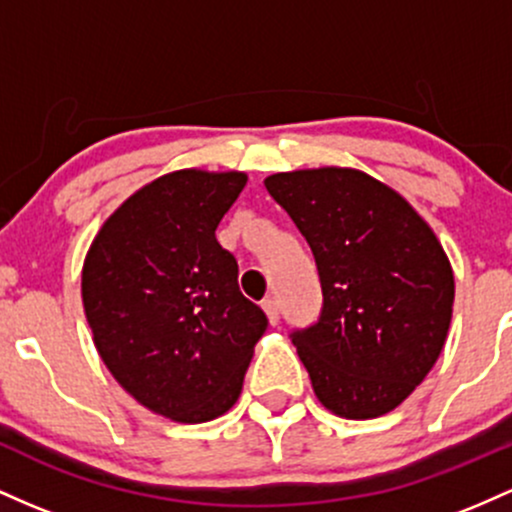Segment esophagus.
<instances>
[{"label":"esophagus","mask_w":512,"mask_h":512,"mask_svg":"<svg viewBox=\"0 0 512 512\" xmlns=\"http://www.w3.org/2000/svg\"><path fill=\"white\" fill-rule=\"evenodd\" d=\"M263 312L268 314V321L275 326L280 321V302L275 297H268V300H263Z\"/></svg>","instance_id":"34e87169"}]
</instances>
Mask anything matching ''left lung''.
<instances>
[{
  "instance_id": "1",
  "label": "left lung",
  "mask_w": 512,
  "mask_h": 512,
  "mask_svg": "<svg viewBox=\"0 0 512 512\" xmlns=\"http://www.w3.org/2000/svg\"><path fill=\"white\" fill-rule=\"evenodd\" d=\"M263 183L319 271V317L290 333L314 394L343 418L396 409L435 365L450 329L455 278L438 237L363 171L329 166Z\"/></svg>"
}]
</instances>
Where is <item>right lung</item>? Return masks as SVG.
I'll return each instance as SVG.
<instances>
[{
  "label": "right lung",
  "mask_w": 512,
  "mask_h": 512,
  "mask_svg": "<svg viewBox=\"0 0 512 512\" xmlns=\"http://www.w3.org/2000/svg\"><path fill=\"white\" fill-rule=\"evenodd\" d=\"M239 171H174L130 195L82 271L86 321L125 392L159 416L203 423L239 399L268 317L239 292L215 229L244 191Z\"/></svg>",
  "instance_id": "obj_1"
}]
</instances>
